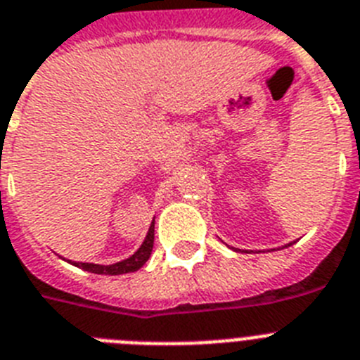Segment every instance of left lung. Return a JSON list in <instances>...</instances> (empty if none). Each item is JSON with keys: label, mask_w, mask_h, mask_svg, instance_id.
<instances>
[{"label": "left lung", "mask_w": 360, "mask_h": 360, "mask_svg": "<svg viewBox=\"0 0 360 360\" xmlns=\"http://www.w3.org/2000/svg\"><path fill=\"white\" fill-rule=\"evenodd\" d=\"M290 245H292V243H289V245H285V246H290Z\"/></svg>", "instance_id": "8db88e82"}]
</instances>
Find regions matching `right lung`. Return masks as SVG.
I'll use <instances>...</instances> for the list:
<instances>
[{"label": "right lung", "instance_id": "1", "mask_svg": "<svg viewBox=\"0 0 360 360\" xmlns=\"http://www.w3.org/2000/svg\"><path fill=\"white\" fill-rule=\"evenodd\" d=\"M154 246V221L150 222L148 226L147 236H145L143 243L139 246L138 250L134 252L130 257L123 261H117L114 265H97V263H77V261H70L71 265L79 266V269L86 270V272H91V274H105V276H120V274H129V272H136L141 266L147 263V259L150 257V252H153Z\"/></svg>", "mask_w": 360, "mask_h": 360}]
</instances>
